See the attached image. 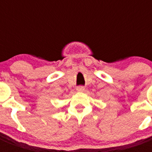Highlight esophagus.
<instances>
[{"instance_id": "34e87169", "label": "esophagus", "mask_w": 152, "mask_h": 152, "mask_svg": "<svg viewBox=\"0 0 152 152\" xmlns=\"http://www.w3.org/2000/svg\"><path fill=\"white\" fill-rule=\"evenodd\" d=\"M84 90H85V88H83V86H79V87L76 88V91H80V92H82V91H83Z\"/></svg>"}]
</instances>
